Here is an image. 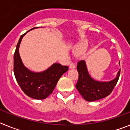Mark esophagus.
<instances>
[{
    "instance_id": "1",
    "label": "esophagus",
    "mask_w": 130,
    "mask_h": 130,
    "mask_svg": "<svg viewBox=\"0 0 130 130\" xmlns=\"http://www.w3.org/2000/svg\"><path fill=\"white\" fill-rule=\"evenodd\" d=\"M69 68L70 69L72 68H75V64H74L73 62H71L70 64V66H69Z\"/></svg>"
}]
</instances>
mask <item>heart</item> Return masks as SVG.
Returning a JSON list of instances; mask_svg holds the SVG:
<instances>
[{"instance_id": "obj_1", "label": "heart", "mask_w": 130, "mask_h": 130, "mask_svg": "<svg viewBox=\"0 0 130 130\" xmlns=\"http://www.w3.org/2000/svg\"><path fill=\"white\" fill-rule=\"evenodd\" d=\"M87 47H88V42L85 40H83L79 43H78V45L75 47V49H74V51L78 54L83 53L86 51Z\"/></svg>"}]
</instances>
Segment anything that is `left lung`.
Masks as SVG:
<instances>
[{"label": "left lung", "instance_id": "left-lung-1", "mask_svg": "<svg viewBox=\"0 0 130 130\" xmlns=\"http://www.w3.org/2000/svg\"><path fill=\"white\" fill-rule=\"evenodd\" d=\"M77 69L79 78L75 87L85 100L92 102L106 97L112 92L119 79L120 69L117 77L109 82H99L91 78L88 74L85 60L77 62Z\"/></svg>", "mask_w": 130, "mask_h": 130}]
</instances>
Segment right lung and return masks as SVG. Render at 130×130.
Instances as JSON below:
<instances>
[{
    "label": "right lung",
    "instance_id": "1",
    "mask_svg": "<svg viewBox=\"0 0 130 130\" xmlns=\"http://www.w3.org/2000/svg\"><path fill=\"white\" fill-rule=\"evenodd\" d=\"M26 33L21 35L16 46L13 57V72L19 87L25 94L36 100H43L53 92L58 81L67 72L68 67L55 63L47 70L39 73L31 72L25 68L19 56V48Z\"/></svg>",
    "mask_w": 130,
    "mask_h": 130
}]
</instances>
